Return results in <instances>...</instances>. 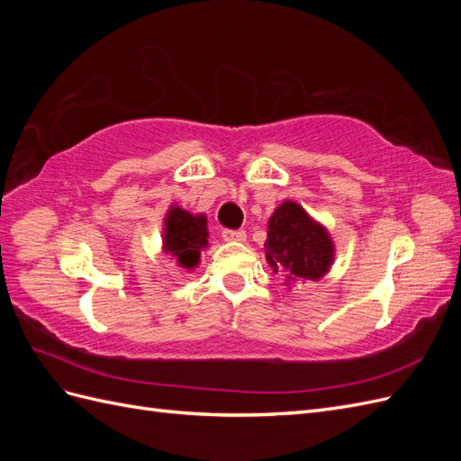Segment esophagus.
<instances>
[{
    "label": "esophagus",
    "instance_id": "obj_1",
    "mask_svg": "<svg viewBox=\"0 0 461 461\" xmlns=\"http://www.w3.org/2000/svg\"><path fill=\"white\" fill-rule=\"evenodd\" d=\"M222 240H225V242H244L246 232L244 230H222Z\"/></svg>",
    "mask_w": 461,
    "mask_h": 461
}]
</instances>
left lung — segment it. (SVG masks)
Segmentation results:
<instances>
[{"label": "left lung", "instance_id": "1", "mask_svg": "<svg viewBox=\"0 0 461 461\" xmlns=\"http://www.w3.org/2000/svg\"><path fill=\"white\" fill-rule=\"evenodd\" d=\"M334 252L329 230L300 203L286 200L269 217L265 259L285 286L323 278L334 263Z\"/></svg>", "mask_w": 461, "mask_h": 461}]
</instances>
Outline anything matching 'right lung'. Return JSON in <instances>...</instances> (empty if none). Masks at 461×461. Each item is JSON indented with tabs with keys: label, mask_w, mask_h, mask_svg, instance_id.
<instances>
[{
	"label": "right lung",
	"mask_w": 461,
	"mask_h": 461,
	"mask_svg": "<svg viewBox=\"0 0 461 461\" xmlns=\"http://www.w3.org/2000/svg\"><path fill=\"white\" fill-rule=\"evenodd\" d=\"M207 217L190 213L173 203L163 219V252L176 261L180 269L192 271L200 265L202 249L207 244Z\"/></svg>",
	"instance_id": "obj_1"
}]
</instances>
